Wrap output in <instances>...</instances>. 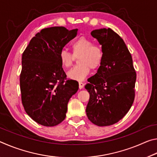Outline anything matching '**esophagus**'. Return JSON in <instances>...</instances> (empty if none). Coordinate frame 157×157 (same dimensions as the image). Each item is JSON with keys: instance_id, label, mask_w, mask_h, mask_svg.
Returning <instances> with one entry per match:
<instances>
[{"instance_id": "esophagus-1", "label": "esophagus", "mask_w": 157, "mask_h": 157, "mask_svg": "<svg viewBox=\"0 0 157 157\" xmlns=\"http://www.w3.org/2000/svg\"><path fill=\"white\" fill-rule=\"evenodd\" d=\"M84 84L83 82H79V89H82L84 87Z\"/></svg>"}]
</instances>
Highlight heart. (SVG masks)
I'll return each mask as SVG.
<instances>
[{
    "mask_svg": "<svg viewBox=\"0 0 157 157\" xmlns=\"http://www.w3.org/2000/svg\"><path fill=\"white\" fill-rule=\"evenodd\" d=\"M72 55L65 49L59 52V61L63 68H69L73 64L75 57H78L79 64L67 72V76L75 80H82L90 72V68H98L104 58V50L101 46L94 44L91 39L81 36L71 44Z\"/></svg>",
    "mask_w": 157,
    "mask_h": 157,
    "instance_id": "1",
    "label": "heart"
}]
</instances>
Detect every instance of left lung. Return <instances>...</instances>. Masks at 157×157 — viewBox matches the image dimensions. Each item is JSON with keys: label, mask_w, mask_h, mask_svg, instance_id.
<instances>
[{"label": "left lung", "mask_w": 157, "mask_h": 157, "mask_svg": "<svg viewBox=\"0 0 157 157\" xmlns=\"http://www.w3.org/2000/svg\"><path fill=\"white\" fill-rule=\"evenodd\" d=\"M104 50L97 73L88 79L86 109L89 120L98 126H109L121 120L134 102L136 73L132 55L123 39L111 29L93 30Z\"/></svg>", "instance_id": "obj_1"}]
</instances>
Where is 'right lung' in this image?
<instances>
[{
    "instance_id": "right-lung-1",
    "label": "right lung",
    "mask_w": 157,
    "mask_h": 157,
    "mask_svg": "<svg viewBox=\"0 0 157 157\" xmlns=\"http://www.w3.org/2000/svg\"><path fill=\"white\" fill-rule=\"evenodd\" d=\"M78 30L62 26L44 28L31 39L22 55V104L28 115L41 125L52 127L62 123L69 100L79 89L77 81H65L66 75L59 57Z\"/></svg>"
}]
</instances>
